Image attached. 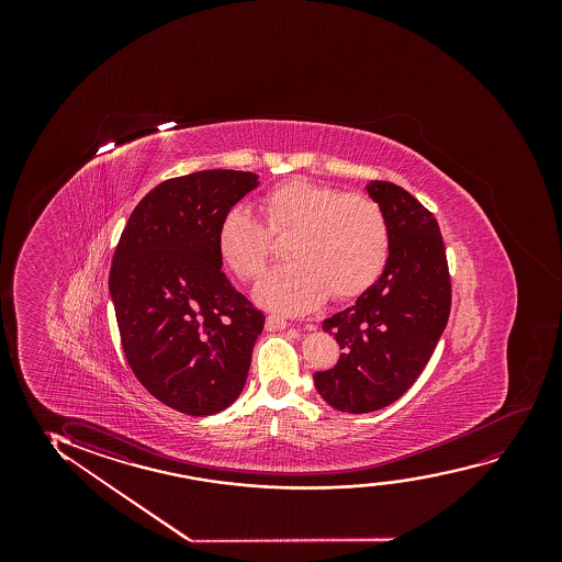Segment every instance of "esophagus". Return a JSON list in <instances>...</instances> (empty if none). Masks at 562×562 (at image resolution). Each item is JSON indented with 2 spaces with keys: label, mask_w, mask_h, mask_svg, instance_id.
<instances>
[{
  "label": "esophagus",
  "mask_w": 562,
  "mask_h": 562,
  "mask_svg": "<svg viewBox=\"0 0 562 562\" xmlns=\"http://www.w3.org/2000/svg\"><path fill=\"white\" fill-rule=\"evenodd\" d=\"M265 326H267V330L270 331L284 330L285 326H288V321H285L284 316L269 315L267 316Z\"/></svg>",
  "instance_id": "34e87169"
}]
</instances>
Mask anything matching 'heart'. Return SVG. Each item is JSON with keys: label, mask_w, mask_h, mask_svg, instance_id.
Masks as SVG:
<instances>
[{"label": "heart", "mask_w": 562, "mask_h": 562, "mask_svg": "<svg viewBox=\"0 0 562 562\" xmlns=\"http://www.w3.org/2000/svg\"><path fill=\"white\" fill-rule=\"evenodd\" d=\"M259 218L244 209L224 216L216 249L244 282L269 269L274 244L285 239L290 265L274 270L255 290L265 307L301 313L330 293L351 300L382 277L390 259V223L372 195L292 178L272 186L257 201Z\"/></svg>", "instance_id": "b5f03b06"}]
</instances>
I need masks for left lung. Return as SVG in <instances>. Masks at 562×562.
Instances as JSON below:
<instances>
[{"label": "left lung", "instance_id": "left-lung-1", "mask_svg": "<svg viewBox=\"0 0 562 562\" xmlns=\"http://www.w3.org/2000/svg\"><path fill=\"white\" fill-rule=\"evenodd\" d=\"M390 223V259L382 277L351 307L326 318L344 353L316 372L326 403L370 413L400 400L430 361L451 311V274L438 221L401 186H367Z\"/></svg>", "mask_w": 562, "mask_h": 562}]
</instances>
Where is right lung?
<instances>
[{
  "label": "right lung",
  "mask_w": 562,
  "mask_h": 562,
  "mask_svg": "<svg viewBox=\"0 0 562 562\" xmlns=\"http://www.w3.org/2000/svg\"><path fill=\"white\" fill-rule=\"evenodd\" d=\"M257 186L244 170L169 178L134 207L116 244L109 292L124 357L155 400L184 415L236 401L265 326L216 249L224 216Z\"/></svg>",
  "instance_id": "right-lung-1"
}]
</instances>
